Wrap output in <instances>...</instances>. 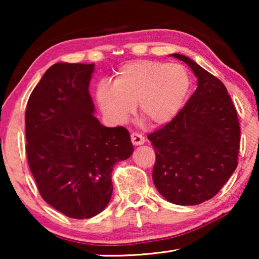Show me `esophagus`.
<instances>
[{"label":"esophagus","mask_w":259,"mask_h":259,"mask_svg":"<svg viewBox=\"0 0 259 259\" xmlns=\"http://www.w3.org/2000/svg\"><path fill=\"white\" fill-rule=\"evenodd\" d=\"M131 143H133L136 146L143 145V144L145 143V138H144L142 135H139L137 133H133L131 134Z\"/></svg>","instance_id":"1"}]
</instances>
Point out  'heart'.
Wrapping results in <instances>:
<instances>
[{
  "label": "heart",
  "instance_id": "b5f03b06",
  "mask_svg": "<svg viewBox=\"0 0 259 259\" xmlns=\"http://www.w3.org/2000/svg\"><path fill=\"white\" fill-rule=\"evenodd\" d=\"M188 89L190 76L182 65L136 60L120 67L114 87L99 84L97 100L105 116L113 123H124L138 104L144 119L162 125L176 116Z\"/></svg>",
  "mask_w": 259,
  "mask_h": 259
}]
</instances>
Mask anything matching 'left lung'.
<instances>
[{
	"label": "left lung",
	"mask_w": 259,
	"mask_h": 259,
	"mask_svg": "<svg viewBox=\"0 0 259 259\" xmlns=\"http://www.w3.org/2000/svg\"><path fill=\"white\" fill-rule=\"evenodd\" d=\"M198 77V88L174 119L147 136L155 152L153 182L169 202L194 205L212 199L238 166L240 124L219 78L174 54Z\"/></svg>",
	"instance_id": "obj_1"
}]
</instances>
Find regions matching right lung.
Listing matches in <instances>:
<instances>
[{
  "instance_id": "add662e5",
  "label": "right lung",
  "mask_w": 259,
  "mask_h": 259,
  "mask_svg": "<svg viewBox=\"0 0 259 259\" xmlns=\"http://www.w3.org/2000/svg\"><path fill=\"white\" fill-rule=\"evenodd\" d=\"M94 64L52 65L26 108V154L42 199L65 216L103 211L112 196V170L133 154L129 131L106 128L94 115Z\"/></svg>"
}]
</instances>
